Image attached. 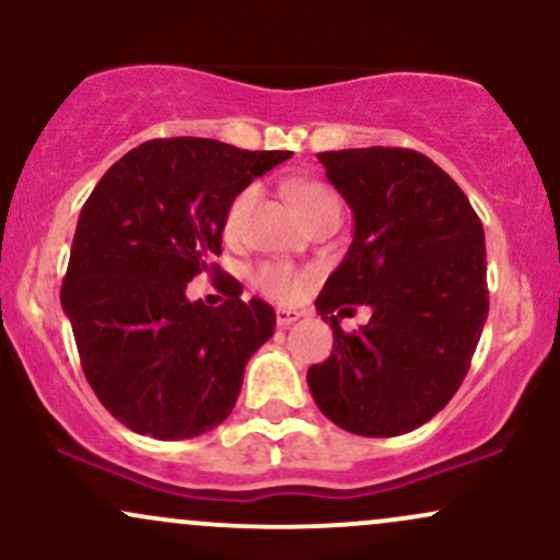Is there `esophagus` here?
<instances>
[{
    "label": "esophagus",
    "mask_w": 560,
    "mask_h": 560,
    "mask_svg": "<svg viewBox=\"0 0 560 560\" xmlns=\"http://www.w3.org/2000/svg\"><path fill=\"white\" fill-rule=\"evenodd\" d=\"M302 313L300 311H292V307H279L276 311V324L281 326V329H287V326H292L294 320H300Z\"/></svg>",
    "instance_id": "1"
}]
</instances>
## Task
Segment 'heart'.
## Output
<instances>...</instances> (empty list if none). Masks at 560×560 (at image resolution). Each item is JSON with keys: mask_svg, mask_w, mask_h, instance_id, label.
I'll use <instances>...</instances> for the list:
<instances>
[{"mask_svg": "<svg viewBox=\"0 0 560 560\" xmlns=\"http://www.w3.org/2000/svg\"><path fill=\"white\" fill-rule=\"evenodd\" d=\"M289 197H292V202L298 205L302 218L313 215L316 210L324 208V205L337 202V197L331 195V189H326V186L318 182L292 184L289 186ZM253 202H255V186H247V189H242L240 195L231 199L226 218H223V231H226V236L240 234L244 218H247ZM253 284L258 287L262 294H268V298L292 302L305 292L307 273L300 271V268L289 266V262H260V266L253 271Z\"/></svg>", "mask_w": 560, "mask_h": 560, "instance_id": "b5f03b06", "label": "heart"}]
</instances>
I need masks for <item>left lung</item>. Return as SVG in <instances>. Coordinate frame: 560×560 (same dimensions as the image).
<instances>
[{
	"mask_svg": "<svg viewBox=\"0 0 560 560\" xmlns=\"http://www.w3.org/2000/svg\"><path fill=\"white\" fill-rule=\"evenodd\" d=\"M318 160L355 234L316 300L334 350L307 369V387L345 432H413L458 392L485 329V229L460 186L421 152L365 147ZM355 304H369L372 320L345 335L338 316Z\"/></svg>",
	"mask_w": 560,
	"mask_h": 560,
	"instance_id": "8db88e82",
	"label": "left lung"
}]
</instances>
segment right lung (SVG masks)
Wrapping results in <instances>:
<instances>
[{"instance_id": "add662e5", "label": "right lung", "mask_w": 560, "mask_h": 560, "mask_svg": "<svg viewBox=\"0 0 560 560\" xmlns=\"http://www.w3.org/2000/svg\"><path fill=\"white\" fill-rule=\"evenodd\" d=\"M292 158L215 139H152L126 152L81 208L60 302L94 395L131 432L191 440L234 408L244 365L276 326L268 302L186 298L221 255L226 210L244 186Z\"/></svg>"}]
</instances>
